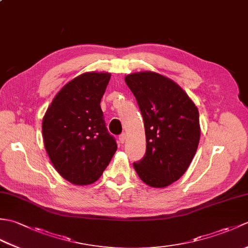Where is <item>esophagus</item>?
<instances>
[{"instance_id":"esophagus-1","label":"esophagus","mask_w":248,"mask_h":248,"mask_svg":"<svg viewBox=\"0 0 248 248\" xmlns=\"http://www.w3.org/2000/svg\"><path fill=\"white\" fill-rule=\"evenodd\" d=\"M125 138H127V135H125V133H123V134H120V135H119V141H120L121 144H124V143Z\"/></svg>"}]
</instances>
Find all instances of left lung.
<instances>
[{"label":"left lung","instance_id":"1","mask_svg":"<svg viewBox=\"0 0 248 248\" xmlns=\"http://www.w3.org/2000/svg\"><path fill=\"white\" fill-rule=\"evenodd\" d=\"M124 81L143 115L146 155L133 163L140 180L166 187L186 171L200 139L198 108L172 81L154 71L131 73Z\"/></svg>","mask_w":248,"mask_h":248}]
</instances>
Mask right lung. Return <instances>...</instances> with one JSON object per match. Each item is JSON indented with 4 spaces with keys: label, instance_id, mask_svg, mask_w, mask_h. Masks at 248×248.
Instances as JSON below:
<instances>
[{
    "label": "right lung",
    "instance_id": "add662e5",
    "mask_svg": "<svg viewBox=\"0 0 248 248\" xmlns=\"http://www.w3.org/2000/svg\"><path fill=\"white\" fill-rule=\"evenodd\" d=\"M109 78L108 72L82 73L62 87L43 118L46 154L76 186L96 182L117 150L100 107Z\"/></svg>",
    "mask_w": 248,
    "mask_h": 248
}]
</instances>
